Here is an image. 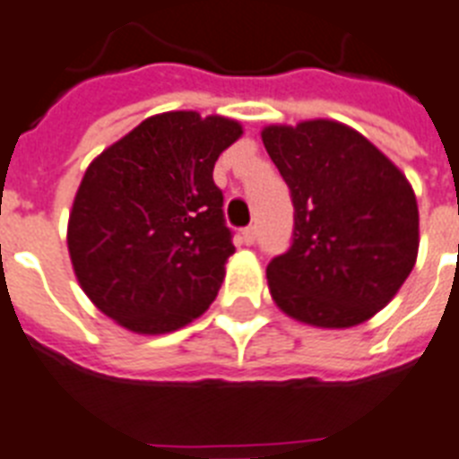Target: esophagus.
I'll return each instance as SVG.
<instances>
[{
	"label": "esophagus",
	"instance_id": "34e87169",
	"mask_svg": "<svg viewBox=\"0 0 459 459\" xmlns=\"http://www.w3.org/2000/svg\"><path fill=\"white\" fill-rule=\"evenodd\" d=\"M255 227H247V230H244V232H241V241H244V244H247V247H251L253 241H255Z\"/></svg>",
	"mask_w": 459,
	"mask_h": 459
}]
</instances>
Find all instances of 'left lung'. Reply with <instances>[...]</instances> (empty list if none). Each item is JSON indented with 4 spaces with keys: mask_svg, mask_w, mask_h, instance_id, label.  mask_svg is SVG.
Here are the masks:
<instances>
[{
    "mask_svg": "<svg viewBox=\"0 0 459 459\" xmlns=\"http://www.w3.org/2000/svg\"><path fill=\"white\" fill-rule=\"evenodd\" d=\"M260 137L293 201L291 248L267 265L273 300L310 327L368 322L417 263L412 185L368 137L336 120L267 126Z\"/></svg>",
    "mask_w": 459,
    "mask_h": 459,
    "instance_id": "obj_1",
    "label": "left lung"
}]
</instances>
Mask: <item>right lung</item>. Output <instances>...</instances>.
I'll use <instances>...</instances> for the list:
<instances>
[{
  "label": "right lung",
  "instance_id": "add662e5",
  "mask_svg": "<svg viewBox=\"0 0 459 459\" xmlns=\"http://www.w3.org/2000/svg\"><path fill=\"white\" fill-rule=\"evenodd\" d=\"M241 134L225 116L159 113L84 170L68 218L73 273L127 332H175L218 296L234 247L212 168Z\"/></svg>",
  "mask_w": 459,
  "mask_h": 459
}]
</instances>
